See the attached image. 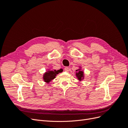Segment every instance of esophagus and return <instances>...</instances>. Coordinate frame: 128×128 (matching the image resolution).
<instances>
[{"label": "esophagus", "instance_id": "obj_1", "mask_svg": "<svg viewBox=\"0 0 128 128\" xmlns=\"http://www.w3.org/2000/svg\"><path fill=\"white\" fill-rule=\"evenodd\" d=\"M64 71H66V72H69V68L68 67H65V68H64Z\"/></svg>", "mask_w": 128, "mask_h": 128}]
</instances>
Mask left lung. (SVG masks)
I'll use <instances>...</instances> for the list:
<instances>
[{
    "label": "left lung",
    "instance_id": "obj_1",
    "mask_svg": "<svg viewBox=\"0 0 128 128\" xmlns=\"http://www.w3.org/2000/svg\"><path fill=\"white\" fill-rule=\"evenodd\" d=\"M76 77H77L79 82H81L84 78V72L82 70V67H79V68L76 70Z\"/></svg>",
    "mask_w": 128,
    "mask_h": 128
}]
</instances>
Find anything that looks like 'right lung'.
Segmentation results:
<instances>
[{"instance_id": "right-lung-1", "label": "right lung", "mask_w": 128, "mask_h": 128, "mask_svg": "<svg viewBox=\"0 0 128 128\" xmlns=\"http://www.w3.org/2000/svg\"><path fill=\"white\" fill-rule=\"evenodd\" d=\"M62 72L61 69L59 70H50L48 69V70L44 73L43 76H42V79L45 83L47 84L50 83L51 81L56 78V76L60 72Z\"/></svg>"}]
</instances>
